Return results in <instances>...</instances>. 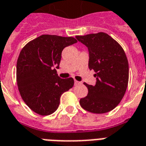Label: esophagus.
<instances>
[{
	"mask_svg": "<svg viewBox=\"0 0 146 146\" xmlns=\"http://www.w3.org/2000/svg\"><path fill=\"white\" fill-rule=\"evenodd\" d=\"M75 85H79V84H82L81 82H79V81H76V80H75Z\"/></svg>",
	"mask_w": 146,
	"mask_h": 146,
	"instance_id": "obj_1",
	"label": "esophagus"
}]
</instances>
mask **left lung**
Wrapping results in <instances>:
<instances>
[{
  "mask_svg": "<svg viewBox=\"0 0 146 146\" xmlns=\"http://www.w3.org/2000/svg\"><path fill=\"white\" fill-rule=\"evenodd\" d=\"M89 52L88 66L94 70V86L84 83L88 94L80 104L84 109L104 114L116 108L125 94L128 82V62L119 44L104 32L76 36Z\"/></svg>",
  "mask_w": 146,
  "mask_h": 146,
  "instance_id": "obj_1",
  "label": "left lung"
}]
</instances>
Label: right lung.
<instances>
[{"label":"right lung","mask_w":146,"mask_h":146,"mask_svg":"<svg viewBox=\"0 0 146 146\" xmlns=\"http://www.w3.org/2000/svg\"><path fill=\"white\" fill-rule=\"evenodd\" d=\"M77 42L73 37L42 35L21 49L17 62V84L21 98L40 115L52 114L61 95L73 87V78L57 74L63 48Z\"/></svg>","instance_id":"1"}]
</instances>
